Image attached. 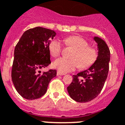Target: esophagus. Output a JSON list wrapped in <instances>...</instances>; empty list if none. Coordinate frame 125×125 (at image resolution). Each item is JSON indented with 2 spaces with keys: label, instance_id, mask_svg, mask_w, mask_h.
<instances>
[{
  "label": "esophagus",
  "instance_id": "34e87169",
  "mask_svg": "<svg viewBox=\"0 0 125 125\" xmlns=\"http://www.w3.org/2000/svg\"><path fill=\"white\" fill-rule=\"evenodd\" d=\"M57 75H65V73L60 72V71H58V72H57Z\"/></svg>",
  "mask_w": 125,
  "mask_h": 125
}]
</instances>
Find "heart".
<instances>
[{
    "label": "heart",
    "instance_id": "1",
    "mask_svg": "<svg viewBox=\"0 0 125 125\" xmlns=\"http://www.w3.org/2000/svg\"><path fill=\"white\" fill-rule=\"evenodd\" d=\"M64 44L74 51L71 55L72 59L60 58L53 62V66L58 71L66 73L73 71L79 67L83 69L91 66L97 58L95 49L89 46L87 41L82 37L70 36L63 40ZM63 44L60 40H53L49 44V51L53 57H57L62 53Z\"/></svg>",
    "mask_w": 125,
    "mask_h": 125
}]
</instances>
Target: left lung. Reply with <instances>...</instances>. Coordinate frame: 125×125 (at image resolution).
Here are the masks:
<instances>
[{"label": "left lung", "instance_id": "left-lung-1", "mask_svg": "<svg viewBox=\"0 0 125 125\" xmlns=\"http://www.w3.org/2000/svg\"><path fill=\"white\" fill-rule=\"evenodd\" d=\"M98 46V56L88 70L73 75V80L67 87L70 97L75 101H91L101 93L107 79L109 69L110 50L104 40L94 38Z\"/></svg>", "mask_w": 125, "mask_h": 125}]
</instances>
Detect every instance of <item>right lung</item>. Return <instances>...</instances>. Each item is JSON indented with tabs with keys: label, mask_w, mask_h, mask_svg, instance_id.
Here are the masks:
<instances>
[{
	"label": "right lung",
	"mask_w": 125,
	"mask_h": 125,
	"mask_svg": "<svg viewBox=\"0 0 125 125\" xmlns=\"http://www.w3.org/2000/svg\"><path fill=\"white\" fill-rule=\"evenodd\" d=\"M55 35L52 30L34 28L26 30L16 45L11 76L16 91L26 99L42 97L56 76L55 70L40 71L51 63L49 44Z\"/></svg>",
	"instance_id": "1"
}]
</instances>
